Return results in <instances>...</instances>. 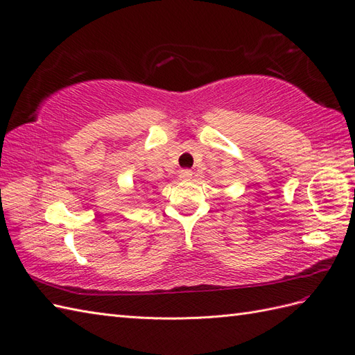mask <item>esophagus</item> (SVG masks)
Segmentation results:
<instances>
[{"mask_svg": "<svg viewBox=\"0 0 355 355\" xmlns=\"http://www.w3.org/2000/svg\"><path fill=\"white\" fill-rule=\"evenodd\" d=\"M192 174H193V172L191 169H181L180 171V178L181 180H191Z\"/></svg>", "mask_w": 355, "mask_h": 355, "instance_id": "34e87169", "label": "esophagus"}]
</instances>
